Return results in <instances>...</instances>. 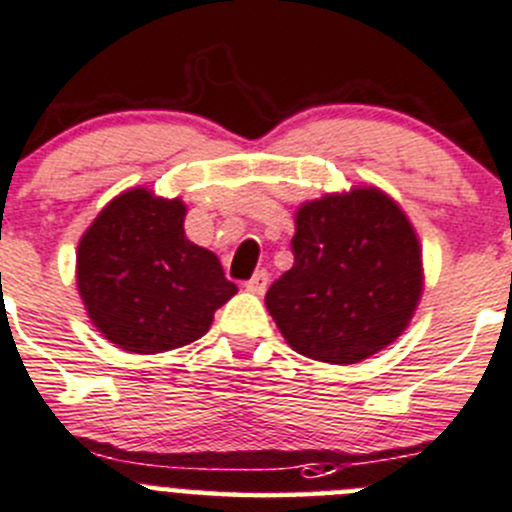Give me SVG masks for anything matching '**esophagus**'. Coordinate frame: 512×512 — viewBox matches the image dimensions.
<instances>
[{
	"label": "esophagus",
	"mask_w": 512,
	"mask_h": 512,
	"mask_svg": "<svg viewBox=\"0 0 512 512\" xmlns=\"http://www.w3.org/2000/svg\"><path fill=\"white\" fill-rule=\"evenodd\" d=\"M267 282H270V275H267V270H257L255 275H252L250 280L245 282V287L250 292H255V295H262V292L267 290Z\"/></svg>",
	"instance_id": "obj_1"
}]
</instances>
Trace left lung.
Wrapping results in <instances>:
<instances>
[{
    "label": "left lung",
    "instance_id": "8db88e82",
    "mask_svg": "<svg viewBox=\"0 0 512 512\" xmlns=\"http://www.w3.org/2000/svg\"><path fill=\"white\" fill-rule=\"evenodd\" d=\"M295 265L265 305L287 345L352 365L398 340L423 295V252L398 202L377 187L305 202L295 215Z\"/></svg>",
    "mask_w": 512,
    "mask_h": 512
}]
</instances>
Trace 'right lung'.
<instances>
[{"instance_id":"obj_1","label":"right lung","mask_w":512,"mask_h":512,"mask_svg":"<svg viewBox=\"0 0 512 512\" xmlns=\"http://www.w3.org/2000/svg\"><path fill=\"white\" fill-rule=\"evenodd\" d=\"M182 200L135 187L114 197L77 247V287L89 320L137 355L200 340L237 292L215 252L185 235Z\"/></svg>"}]
</instances>
